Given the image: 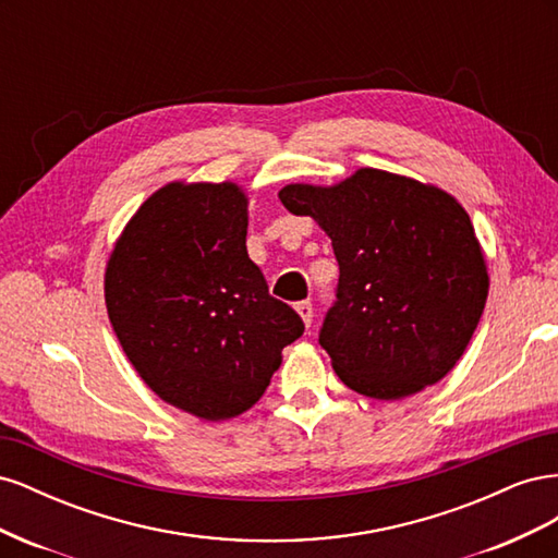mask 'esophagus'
<instances>
[{"instance_id":"1","label":"esophagus","mask_w":558,"mask_h":558,"mask_svg":"<svg viewBox=\"0 0 558 558\" xmlns=\"http://www.w3.org/2000/svg\"><path fill=\"white\" fill-rule=\"evenodd\" d=\"M295 312L302 316V320H305V326L310 328V326H312V320H314V307H312V302H310V300H302V302H298V305H295Z\"/></svg>"}]
</instances>
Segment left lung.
<instances>
[{
  "mask_svg": "<svg viewBox=\"0 0 558 558\" xmlns=\"http://www.w3.org/2000/svg\"><path fill=\"white\" fill-rule=\"evenodd\" d=\"M279 199L332 240L340 279L318 344L337 377L381 400L440 381L463 356L488 293L459 202L369 167L332 189L286 185Z\"/></svg>",
  "mask_w": 558,
  "mask_h": 558,
  "instance_id": "1",
  "label": "left lung"
}]
</instances>
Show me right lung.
Listing matches in <instances>:
<instances>
[{"instance_id":"add662e5","label":"right lung","mask_w":558,"mask_h":558,"mask_svg":"<svg viewBox=\"0 0 558 558\" xmlns=\"http://www.w3.org/2000/svg\"><path fill=\"white\" fill-rule=\"evenodd\" d=\"M234 183H170L150 195L109 258L113 332L165 402L207 421L253 408L305 332L246 253Z\"/></svg>"}]
</instances>
